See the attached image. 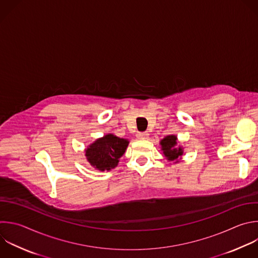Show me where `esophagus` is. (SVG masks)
I'll return each instance as SVG.
<instances>
[{"label":"esophagus","mask_w":258,"mask_h":258,"mask_svg":"<svg viewBox=\"0 0 258 258\" xmlns=\"http://www.w3.org/2000/svg\"><path fill=\"white\" fill-rule=\"evenodd\" d=\"M137 137H138V139H141V140H146V139H148V137H149V134H148V132L139 133V134L137 135Z\"/></svg>","instance_id":"1"}]
</instances>
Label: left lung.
Returning <instances> with one entry per match:
<instances>
[{
	"label": "left lung",
	"instance_id": "8db88e82",
	"mask_svg": "<svg viewBox=\"0 0 258 258\" xmlns=\"http://www.w3.org/2000/svg\"><path fill=\"white\" fill-rule=\"evenodd\" d=\"M161 149L163 151L164 156L168 161H176L181 159L183 155V149L181 147H176L177 145V137L176 136H167L160 142Z\"/></svg>",
	"mask_w": 258,
	"mask_h": 258
}]
</instances>
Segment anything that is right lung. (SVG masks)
Returning <instances> with one entry per match:
<instances>
[{"mask_svg": "<svg viewBox=\"0 0 258 258\" xmlns=\"http://www.w3.org/2000/svg\"><path fill=\"white\" fill-rule=\"evenodd\" d=\"M128 143L126 139L108 134L97 139L86 149L85 156L94 168L100 171H109L117 166L119 158L124 154Z\"/></svg>", "mask_w": 258, "mask_h": 258, "instance_id": "obj_1", "label": "right lung"}]
</instances>
